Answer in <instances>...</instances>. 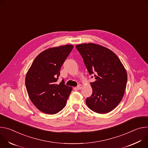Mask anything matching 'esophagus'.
Here are the masks:
<instances>
[{
	"mask_svg": "<svg viewBox=\"0 0 148 148\" xmlns=\"http://www.w3.org/2000/svg\"><path fill=\"white\" fill-rule=\"evenodd\" d=\"M82 85H80V84H79V85L77 86V89H79V90L82 89Z\"/></svg>",
	"mask_w": 148,
	"mask_h": 148,
	"instance_id": "obj_1",
	"label": "esophagus"
}]
</instances>
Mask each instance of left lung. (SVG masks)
<instances>
[{
    "instance_id": "left-lung-1",
    "label": "left lung",
    "mask_w": 148,
    "mask_h": 148,
    "mask_svg": "<svg viewBox=\"0 0 148 148\" xmlns=\"http://www.w3.org/2000/svg\"><path fill=\"white\" fill-rule=\"evenodd\" d=\"M76 47L95 79L90 83L92 94L86 99L88 107L98 113L112 111L122 101L126 89L127 77L123 65L115 53L102 46L84 43Z\"/></svg>"
}]
</instances>
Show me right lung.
<instances>
[{"label": "right lung", "instance_id": "1", "mask_svg": "<svg viewBox=\"0 0 148 148\" xmlns=\"http://www.w3.org/2000/svg\"><path fill=\"white\" fill-rule=\"evenodd\" d=\"M73 46L67 45L48 49L33 62L25 79L30 99L41 112L55 114L62 110L72 90L63 79L57 82L63 63Z\"/></svg>", "mask_w": 148, "mask_h": 148}]
</instances>
